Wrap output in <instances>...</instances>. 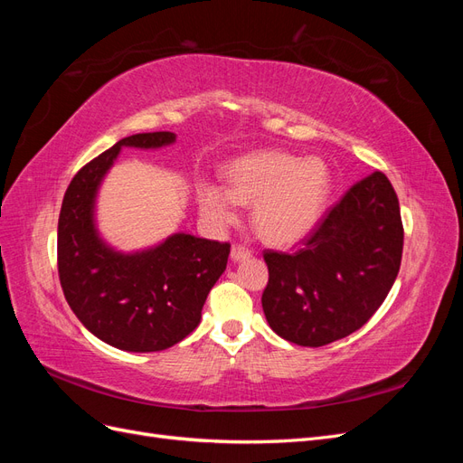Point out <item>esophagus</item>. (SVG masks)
<instances>
[{
	"label": "esophagus",
	"mask_w": 463,
	"mask_h": 463,
	"mask_svg": "<svg viewBox=\"0 0 463 463\" xmlns=\"http://www.w3.org/2000/svg\"><path fill=\"white\" fill-rule=\"evenodd\" d=\"M250 257V249L243 245H233L232 247V260H245Z\"/></svg>",
	"instance_id": "esophagus-1"
}]
</instances>
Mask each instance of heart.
Masks as SVG:
<instances>
[{"label": "heart", "mask_w": 463, "mask_h": 463, "mask_svg": "<svg viewBox=\"0 0 463 463\" xmlns=\"http://www.w3.org/2000/svg\"><path fill=\"white\" fill-rule=\"evenodd\" d=\"M228 187L203 179L197 187L201 214L216 228L240 218L253 204V226L266 243L288 247L311 235L330 197L328 165L317 156L298 158L282 150H259L226 167Z\"/></svg>", "instance_id": "b5f03b06"}]
</instances>
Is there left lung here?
Returning a JSON list of instances; mask_svg holds the SVG:
<instances>
[{
	"mask_svg": "<svg viewBox=\"0 0 463 463\" xmlns=\"http://www.w3.org/2000/svg\"><path fill=\"white\" fill-rule=\"evenodd\" d=\"M403 226L383 172L361 179L293 253L264 250L262 311L284 340L320 347L359 330L394 286Z\"/></svg>",
	"mask_w": 463,
	"mask_h": 463,
	"instance_id": "left-lung-1",
	"label": "left lung"
}]
</instances>
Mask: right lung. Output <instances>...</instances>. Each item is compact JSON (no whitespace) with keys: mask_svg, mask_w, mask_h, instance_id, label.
<instances>
[{"mask_svg":"<svg viewBox=\"0 0 463 463\" xmlns=\"http://www.w3.org/2000/svg\"><path fill=\"white\" fill-rule=\"evenodd\" d=\"M175 133L121 138L80 167L58 222V270L65 299L96 338L123 352H162L201 322L210 289L226 270L230 243L174 233L158 245L121 253L96 228V197L123 146L162 148Z\"/></svg>","mask_w":463,"mask_h":463,"instance_id":"add662e5","label":"right lung"}]
</instances>
